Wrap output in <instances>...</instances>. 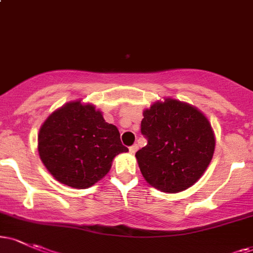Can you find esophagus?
<instances>
[{"label": "esophagus", "mask_w": 253, "mask_h": 253, "mask_svg": "<svg viewBox=\"0 0 253 253\" xmlns=\"http://www.w3.org/2000/svg\"><path fill=\"white\" fill-rule=\"evenodd\" d=\"M136 151H138V145H133V146L129 147V152L132 153V155H134Z\"/></svg>", "instance_id": "34e87169"}]
</instances>
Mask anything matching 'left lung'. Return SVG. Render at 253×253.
<instances>
[{
    "label": "left lung",
    "mask_w": 253,
    "mask_h": 253,
    "mask_svg": "<svg viewBox=\"0 0 253 253\" xmlns=\"http://www.w3.org/2000/svg\"><path fill=\"white\" fill-rule=\"evenodd\" d=\"M143 115L141 133L147 145L135 158L146 182L169 194L195 184L215 150V134L206 115L171 97L153 102Z\"/></svg>",
    "instance_id": "left-lung-1"
}]
</instances>
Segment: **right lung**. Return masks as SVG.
<instances>
[{"label":"right lung","mask_w":253,"mask_h":253,"mask_svg":"<svg viewBox=\"0 0 253 253\" xmlns=\"http://www.w3.org/2000/svg\"><path fill=\"white\" fill-rule=\"evenodd\" d=\"M127 151L117 126L106 123L94 104L81 100L54 110L38 134L42 164L54 179L75 189H86L102 179L113 159Z\"/></svg>","instance_id":"obj_1"}]
</instances>
